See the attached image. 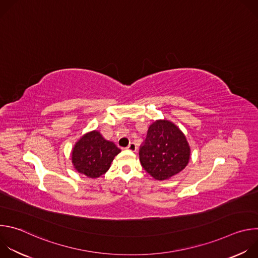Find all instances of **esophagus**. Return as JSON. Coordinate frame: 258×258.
Here are the masks:
<instances>
[{
	"label": "esophagus",
	"mask_w": 258,
	"mask_h": 258,
	"mask_svg": "<svg viewBox=\"0 0 258 258\" xmlns=\"http://www.w3.org/2000/svg\"><path fill=\"white\" fill-rule=\"evenodd\" d=\"M126 149L132 151V152H135L137 150V146L135 143H130V145L126 147Z\"/></svg>",
	"instance_id": "34e87169"
}]
</instances>
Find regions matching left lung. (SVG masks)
Instances as JSON below:
<instances>
[{
	"label": "left lung",
	"mask_w": 258,
	"mask_h": 258,
	"mask_svg": "<svg viewBox=\"0 0 258 258\" xmlns=\"http://www.w3.org/2000/svg\"><path fill=\"white\" fill-rule=\"evenodd\" d=\"M191 149L186 136L171 121L156 120L140 147L143 168L155 179L164 180L187 166Z\"/></svg>",
	"instance_id": "obj_1"
}]
</instances>
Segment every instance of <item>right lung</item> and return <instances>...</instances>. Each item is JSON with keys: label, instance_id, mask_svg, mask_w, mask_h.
Instances as JSON below:
<instances>
[{"label": "right lung", "instance_id": "add662e5", "mask_svg": "<svg viewBox=\"0 0 258 258\" xmlns=\"http://www.w3.org/2000/svg\"><path fill=\"white\" fill-rule=\"evenodd\" d=\"M120 151L113 142L105 140L99 132L93 131L84 135L73 147L72 164L79 172L96 178L109 169Z\"/></svg>", "mask_w": 258, "mask_h": 258}]
</instances>
